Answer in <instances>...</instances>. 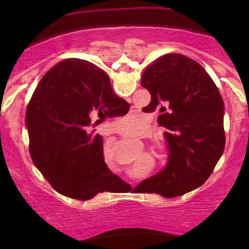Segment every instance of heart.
Segmentation results:
<instances>
[{
    "instance_id": "obj_1",
    "label": "heart",
    "mask_w": 249,
    "mask_h": 249,
    "mask_svg": "<svg viewBox=\"0 0 249 249\" xmlns=\"http://www.w3.org/2000/svg\"><path fill=\"white\" fill-rule=\"evenodd\" d=\"M133 121H134V119L132 118V117H127V118H125L122 123H124V124H125V123H126V124H127V123H128V124H131V123H132Z\"/></svg>"
}]
</instances>
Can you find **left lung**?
Returning a JSON list of instances; mask_svg holds the SVG:
<instances>
[{
    "label": "left lung",
    "mask_w": 249,
    "mask_h": 249,
    "mask_svg": "<svg viewBox=\"0 0 249 249\" xmlns=\"http://www.w3.org/2000/svg\"><path fill=\"white\" fill-rule=\"evenodd\" d=\"M141 84L151 93L145 112L160 113L168 161L136 188L165 198L184 196L206 181L224 152V102L206 70L180 53L154 61Z\"/></svg>",
    "instance_id": "1"
}]
</instances>
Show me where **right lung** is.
I'll list each match as a JSON object with an SVG mask.
<instances>
[{"instance_id":"right-lung-1","label":"right lung","mask_w":249,"mask_h":249,"mask_svg":"<svg viewBox=\"0 0 249 249\" xmlns=\"http://www.w3.org/2000/svg\"><path fill=\"white\" fill-rule=\"evenodd\" d=\"M128 108L112 91L107 73L84 59H65L42 77L25 124L31 159L53 190L89 200L124 184L105 164L103 138L91 126L126 115Z\"/></svg>"}]
</instances>
